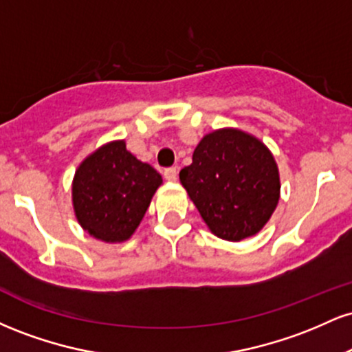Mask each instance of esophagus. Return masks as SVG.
I'll list each match as a JSON object with an SVG mask.
<instances>
[{
    "mask_svg": "<svg viewBox=\"0 0 352 352\" xmlns=\"http://www.w3.org/2000/svg\"><path fill=\"white\" fill-rule=\"evenodd\" d=\"M177 173H179V170H177V167L165 168V170H164V177H165V180H168V182H175V180H177Z\"/></svg>",
    "mask_w": 352,
    "mask_h": 352,
    "instance_id": "esophagus-1",
    "label": "esophagus"
}]
</instances>
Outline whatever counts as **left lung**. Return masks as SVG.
Here are the masks:
<instances>
[{
    "instance_id": "obj_1",
    "label": "left lung",
    "mask_w": 352,
    "mask_h": 352,
    "mask_svg": "<svg viewBox=\"0 0 352 352\" xmlns=\"http://www.w3.org/2000/svg\"><path fill=\"white\" fill-rule=\"evenodd\" d=\"M180 182L210 232L227 241L260 233L280 200V172L272 151L258 137L233 127L204 135L192 164L180 170Z\"/></svg>"
}]
</instances>
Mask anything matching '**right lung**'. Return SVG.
Returning <instances> with one entry per match:
<instances>
[{"mask_svg":"<svg viewBox=\"0 0 352 352\" xmlns=\"http://www.w3.org/2000/svg\"><path fill=\"white\" fill-rule=\"evenodd\" d=\"M162 185V175L140 162L125 140L100 145L76 168L72 207L78 223L96 240L122 243L129 240Z\"/></svg>","mask_w":352,"mask_h":352,"instance_id":"1","label":"right lung"}]
</instances>
